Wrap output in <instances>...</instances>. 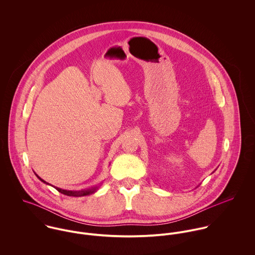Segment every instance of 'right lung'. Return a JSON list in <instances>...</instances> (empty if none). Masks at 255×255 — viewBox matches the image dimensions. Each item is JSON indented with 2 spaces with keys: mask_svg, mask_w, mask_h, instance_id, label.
Masks as SVG:
<instances>
[{
  "mask_svg": "<svg viewBox=\"0 0 255 255\" xmlns=\"http://www.w3.org/2000/svg\"><path fill=\"white\" fill-rule=\"evenodd\" d=\"M36 175V174H35ZM37 178L41 181L42 182H44V183H46V184H49V185H51L50 183H48L47 182H45L44 180H42L39 176H37ZM52 186H54V185H52ZM59 192H61V193H63V194H65V195H68V196H75V197H79V196H85V195H89V194H92V193H94V192H96L97 191V189H98V187L99 186H93V187H90V188H86V189H81V190H68V189H62V188H60V187H57V186H54Z\"/></svg>",
  "mask_w": 255,
  "mask_h": 255,
  "instance_id": "obj_1",
  "label": "right lung"
}]
</instances>
